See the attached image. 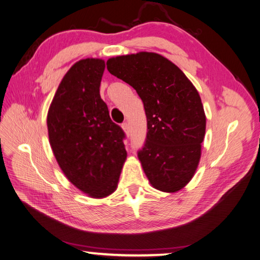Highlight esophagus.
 <instances>
[{"mask_svg":"<svg viewBox=\"0 0 260 260\" xmlns=\"http://www.w3.org/2000/svg\"><path fill=\"white\" fill-rule=\"evenodd\" d=\"M122 128L126 133V135H129V124L128 123H123L122 124Z\"/></svg>","mask_w":260,"mask_h":260,"instance_id":"esophagus-1","label":"esophagus"}]
</instances>
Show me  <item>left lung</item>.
I'll list each match as a JSON object with an SVG mask.
<instances>
[{
  "label": "left lung",
  "mask_w": 260,
  "mask_h": 260,
  "mask_svg": "<svg viewBox=\"0 0 260 260\" xmlns=\"http://www.w3.org/2000/svg\"><path fill=\"white\" fill-rule=\"evenodd\" d=\"M106 65L144 103L147 134L137 155L149 183L166 192L182 189L194 176L206 129L197 89L176 65L156 53L113 57Z\"/></svg>",
  "instance_id": "left-lung-1"
}]
</instances>
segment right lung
<instances>
[{"mask_svg": "<svg viewBox=\"0 0 260 260\" xmlns=\"http://www.w3.org/2000/svg\"><path fill=\"white\" fill-rule=\"evenodd\" d=\"M105 62L75 63L56 90L47 114L54 156L70 182L90 197L115 191L126 159L125 133L110 117L101 99Z\"/></svg>", "mask_w": 260, "mask_h": 260, "instance_id": "add662e5", "label": "right lung"}]
</instances>
